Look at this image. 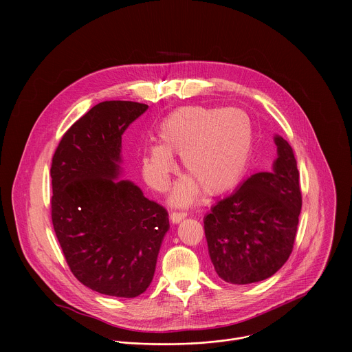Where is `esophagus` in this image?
<instances>
[{
    "label": "esophagus",
    "mask_w": 352,
    "mask_h": 352,
    "mask_svg": "<svg viewBox=\"0 0 352 352\" xmlns=\"http://www.w3.org/2000/svg\"><path fill=\"white\" fill-rule=\"evenodd\" d=\"M186 217H187L186 212H179V211L170 212V221H172L173 223H179V222L183 221Z\"/></svg>",
    "instance_id": "obj_1"
}]
</instances>
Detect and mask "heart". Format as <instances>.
Here are the masks:
<instances>
[{
	"instance_id": "heart-1",
	"label": "heart",
	"mask_w": 352,
	"mask_h": 352,
	"mask_svg": "<svg viewBox=\"0 0 352 352\" xmlns=\"http://www.w3.org/2000/svg\"><path fill=\"white\" fill-rule=\"evenodd\" d=\"M161 142L142 151V172L151 188L165 191L182 154L187 170L170 199L188 204L201 192L214 197L232 190L243 177L252 148V124L237 108L188 105L172 112L160 126Z\"/></svg>"
}]
</instances>
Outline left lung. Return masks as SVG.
<instances>
[{"instance_id": "1", "label": "left lung", "mask_w": 352, "mask_h": 352, "mask_svg": "<svg viewBox=\"0 0 352 352\" xmlns=\"http://www.w3.org/2000/svg\"><path fill=\"white\" fill-rule=\"evenodd\" d=\"M274 142L272 170L252 175L203 219L214 270L232 285L272 276L293 251L302 207L300 173L289 142L280 135Z\"/></svg>"}]
</instances>
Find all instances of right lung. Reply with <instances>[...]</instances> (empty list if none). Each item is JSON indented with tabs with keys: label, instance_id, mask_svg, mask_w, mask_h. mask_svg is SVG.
Listing matches in <instances>:
<instances>
[{
	"label": "right lung",
	"instance_id": "1",
	"mask_svg": "<svg viewBox=\"0 0 352 352\" xmlns=\"http://www.w3.org/2000/svg\"><path fill=\"white\" fill-rule=\"evenodd\" d=\"M148 109L102 101L62 137L51 164V218L73 275L105 296L134 298L151 286L169 229L166 210L122 173V135Z\"/></svg>",
	"mask_w": 352,
	"mask_h": 352
}]
</instances>
